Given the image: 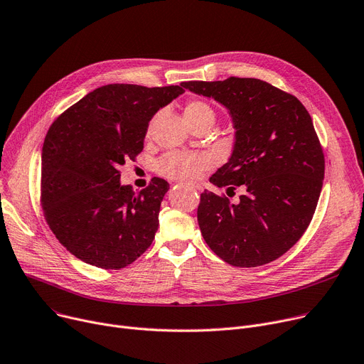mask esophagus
<instances>
[{"instance_id": "34e87169", "label": "esophagus", "mask_w": 364, "mask_h": 364, "mask_svg": "<svg viewBox=\"0 0 364 364\" xmlns=\"http://www.w3.org/2000/svg\"><path fill=\"white\" fill-rule=\"evenodd\" d=\"M186 186L193 189V191H201L203 189V186L200 183H186Z\"/></svg>"}]
</instances>
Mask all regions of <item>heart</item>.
I'll use <instances>...</instances> for the list:
<instances>
[{"mask_svg": "<svg viewBox=\"0 0 364 364\" xmlns=\"http://www.w3.org/2000/svg\"><path fill=\"white\" fill-rule=\"evenodd\" d=\"M183 117L189 127L200 122L215 121L214 107L200 99H191L183 106ZM214 159L210 153H188V151H171L164 154L156 164L157 172L169 179L192 181L200 178L210 167H213Z\"/></svg>", "mask_w": 364, "mask_h": 364, "instance_id": "1", "label": "heart"}]
</instances>
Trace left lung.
Masks as SVG:
<instances>
[{
	"instance_id": "obj_1",
	"label": "left lung",
	"mask_w": 364,
	"mask_h": 364,
	"mask_svg": "<svg viewBox=\"0 0 364 364\" xmlns=\"http://www.w3.org/2000/svg\"><path fill=\"white\" fill-rule=\"evenodd\" d=\"M189 92L229 110L235 146L210 178L218 188L243 185L237 204L204 191L198 225L213 252L233 267L268 264L286 254L314 217L325 159L301 102L258 78L185 81Z\"/></svg>"
}]
</instances>
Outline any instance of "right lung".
Wrapping results in <instances>:
<instances>
[{
    "label": "right lung",
    "mask_w": 364,
    "mask_h": 364,
    "mask_svg": "<svg viewBox=\"0 0 364 364\" xmlns=\"http://www.w3.org/2000/svg\"><path fill=\"white\" fill-rule=\"evenodd\" d=\"M181 86H102L57 118L42 149L41 203L53 235L82 262L119 269L151 245L169 183H121L119 167L144 149L156 112Z\"/></svg>",
    "instance_id": "1"
}]
</instances>
